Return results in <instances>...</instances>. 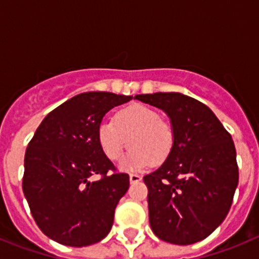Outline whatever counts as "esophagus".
<instances>
[{"label": "esophagus", "mask_w": 259, "mask_h": 259, "mask_svg": "<svg viewBox=\"0 0 259 259\" xmlns=\"http://www.w3.org/2000/svg\"><path fill=\"white\" fill-rule=\"evenodd\" d=\"M141 179H143V178H141L140 175H137V174H131V175H130V182H131L132 184L141 182Z\"/></svg>", "instance_id": "obj_1"}]
</instances>
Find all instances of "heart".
<instances>
[{
	"mask_svg": "<svg viewBox=\"0 0 259 259\" xmlns=\"http://www.w3.org/2000/svg\"><path fill=\"white\" fill-rule=\"evenodd\" d=\"M97 140L104 154L113 162L120 159L130 144L132 149L122 167L141 170L153 163H163L170 157L175 146V131L155 109L132 104L119 110L113 120L98 125Z\"/></svg>",
	"mask_w": 259,
	"mask_h": 259,
	"instance_id": "heart-1",
	"label": "heart"
}]
</instances>
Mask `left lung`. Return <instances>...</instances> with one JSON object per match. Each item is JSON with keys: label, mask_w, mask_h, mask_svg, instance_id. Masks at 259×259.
<instances>
[{"label": "left lung", "mask_w": 259, "mask_h": 259, "mask_svg": "<svg viewBox=\"0 0 259 259\" xmlns=\"http://www.w3.org/2000/svg\"><path fill=\"white\" fill-rule=\"evenodd\" d=\"M135 98L166 111L175 131L170 157L144 176L150 227L175 245L201 241L227 217L239 184L232 137L206 105L188 96L159 92Z\"/></svg>", "instance_id": "obj_1"}]
</instances>
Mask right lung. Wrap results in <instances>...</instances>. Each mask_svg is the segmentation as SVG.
Listing matches in <instances>:
<instances>
[{
  "label": "right lung",
  "mask_w": 259,
  "mask_h": 259,
  "mask_svg": "<svg viewBox=\"0 0 259 259\" xmlns=\"http://www.w3.org/2000/svg\"><path fill=\"white\" fill-rule=\"evenodd\" d=\"M132 96L87 92L41 122L24 155L23 193L42 232L62 245L88 246L111 230L130 176L119 172L97 140L98 125ZM93 175L100 178L91 181Z\"/></svg>",
  "instance_id": "right-lung-1"
}]
</instances>
